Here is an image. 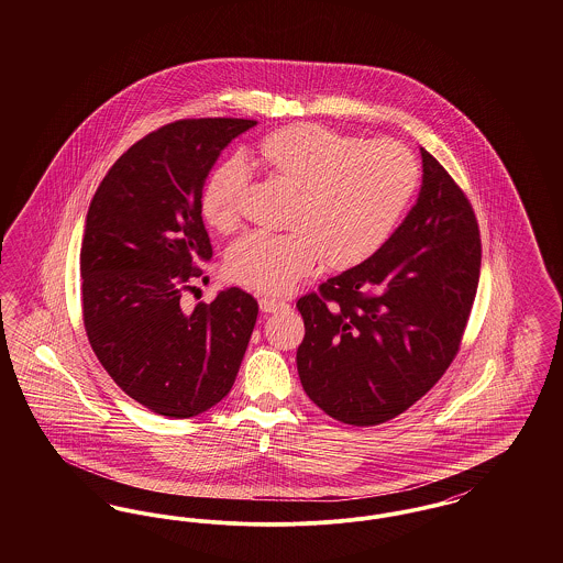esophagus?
I'll return each mask as SVG.
<instances>
[{
	"instance_id": "34e87169",
	"label": "esophagus",
	"mask_w": 563,
	"mask_h": 563,
	"mask_svg": "<svg viewBox=\"0 0 563 563\" xmlns=\"http://www.w3.org/2000/svg\"><path fill=\"white\" fill-rule=\"evenodd\" d=\"M287 303L283 301V299H274V297H262L260 299V308H262V312H266V314H272V312H278V310H283Z\"/></svg>"
}]
</instances>
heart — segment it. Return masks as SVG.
Listing matches in <instances>:
<instances>
[{
	"mask_svg": "<svg viewBox=\"0 0 563 563\" xmlns=\"http://www.w3.org/2000/svg\"><path fill=\"white\" fill-rule=\"evenodd\" d=\"M257 162L289 189L283 234L253 232L225 257L232 280L262 294H283L322 260L329 269L365 264L390 241L409 209L420 166L393 139L363 141L321 124H291L266 134ZM246 175L223 162L205 181L200 207L207 223L230 234L241 223Z\"/></svg>",
	"mask_w": 563,
	"mask_h": 563,
	"instance_id": "obj_1",
	"label": "heart"
}]
</instances>
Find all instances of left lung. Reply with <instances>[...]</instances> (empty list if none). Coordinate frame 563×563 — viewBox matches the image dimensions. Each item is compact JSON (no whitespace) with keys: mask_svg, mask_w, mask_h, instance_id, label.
<instances>
[{"mask_svg":"<svg viewBox=\"0 0 563 563\" xmlns=\"http://www.w3.org/2000/svg\"><path fill=\"white\" fill-rule=\"evenodd\" d=\"M416 207L372 260L301 295L297 372L327 416L375 427L420 401L462 344L482 269L471 200L422 147Z\"/></svg>","mask_w":563,"mask_h":563,"instance_id":"left-lung-1","label":"left lung"}]
</instances>
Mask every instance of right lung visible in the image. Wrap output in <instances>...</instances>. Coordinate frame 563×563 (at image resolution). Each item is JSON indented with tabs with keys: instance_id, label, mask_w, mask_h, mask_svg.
Segmentation results:
<instances>
[{
	"instance_id": "add662e5",
	"label": "right lung",
	"mask_w": 563,
	"mask_h": 563,
	"mask_svg": "<svg viewBox=\"0 0 563 563\" xmlns=\"http://www.w3.org/2000/svg\"><path fill=\"white\" fill-rule=\"evenodd\" d=\"M184 118L145 134L103 177L86 214L81 319L111 379L139 405L184 420L221 401L241 369L257 299L232 287L179 306L213 257L200 196L221 150L255 126Z\"/></svg>"
}]
</instances>
